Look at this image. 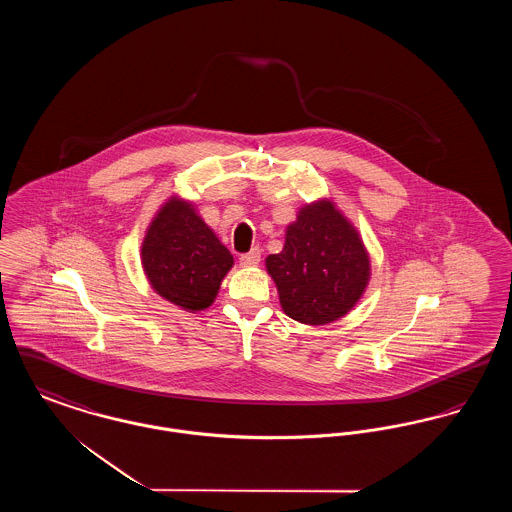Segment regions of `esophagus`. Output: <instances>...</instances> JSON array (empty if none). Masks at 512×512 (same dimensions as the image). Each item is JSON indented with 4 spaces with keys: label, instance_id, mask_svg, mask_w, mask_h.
Segmentation results:
<instances>
[{
    "label": "esophagus",
    "instance_id": "1",
    "mask_svg": "<svg viewBox=\"0 0 512 512\" xmlns=\"http://www.w3.org/2000/svg\"><path fill=\"white\" fill-rule=\"evenodd\" d=\"M259 261H261V249L259 247H253L249 253H244L240 257V263L244 267H255V265H259Z\"/></svg>",
    "mask_w": 512,
    "mask_h": 512
}]
</instances>
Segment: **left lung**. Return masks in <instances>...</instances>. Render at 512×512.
Wrapping results in <instances>:
<instances>
[{
    "label": "left lung",
    "instance_id": "8db88e82",
    "mask_svg": "<svg viewBox=\"0 0 512 512\" xmlns=\"http://www.w3.org/2000/svg\"><path fill=\"white\" fill-rule=\"evenodd\" d=\"M267 270L288 317L326 324L359 301L370 265L357 230L332 203L320 201L299 211L282 253L268 255Z\"/></svg>",
    "mask_w": 512,
    "mask_h": 512
}]
</instances>
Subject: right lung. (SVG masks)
<instances>
[{"label":"right lung","mask_w":512,"mask_h":512,"mask_svg":"<svg viewBox=\"0 0 512 512\" xmlns=\"http://www.w3.org/2000/svg\"><path fill=\"white\" fill-rule=\"evenodd\" d=\"M142 263L161 297L186 311H201L213 303L234 259L192 205L171 199L147 230Z\"/></svg>","instance_id":"obj_1"}]
</instances>
